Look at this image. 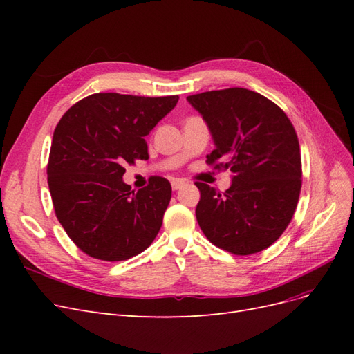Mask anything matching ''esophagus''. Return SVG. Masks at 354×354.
Instances as JSON below:
<instances>
[{
  "instance_id": "34e87169",
  "label": "esophagus",
  "mask_w": 354,
  "mask_h": 354,
  "mask_svg": "<svg viewBox=\"0 0 354 354\" xmlns=\"http://www.w3.org/2000/svg\"><path fill=\"white\" fill-rule=\"evenodd\" d=\"M186 185V181L185 180H181V178H174L173 181H171V187H173V190H178V189H181Z\"/></svg>"
}]
</instances>
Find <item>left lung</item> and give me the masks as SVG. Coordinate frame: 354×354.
Listing matches in <instances>:
<instances>
[{
	"mask_svg": "<svg viewBox=\"0 0 354 354\" xmlns=\"http://www.w3.org/2000/svg\"><path fill=\"white\" fill-rule=\"evenodd\" d=\"M187 100L216 143L207 164L233 173L226 192L195 183L199 227L211 243L234 255L269 248L291 223L301 192V153L292 122L276 103L246 88L205 91Z\"/></svg>",
	"mask_w": 354,
	"mask_h": 354,
	"instance_id": "obj_1",
	"label": "left lung"
}]
</instances>
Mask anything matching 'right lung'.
Returning <instances> with one entry per match:
<instances>
[{
    "label": "right lung",
    "instance_id": "right-lung-1",
    "mask_svg": "<svg viewBox=\"0 0 354 354\" xmlns=\"http://www.w3.org/2000/svg\"><path fill=\"white\" fill-rule=\"evenodd\" d=\"M177 102L178 95L95 93L56 125L47 164L53 207L72 242L93 259L128 260L156 238L169 181L158 176L134 192L122 181L124 165L149 158L145 136Z\"/></svg>",
    "mask_w": 354,
    "mask_h": 354
}]
</instances>
